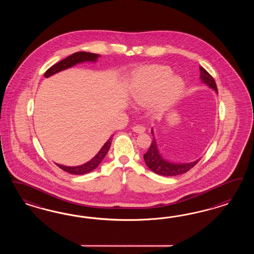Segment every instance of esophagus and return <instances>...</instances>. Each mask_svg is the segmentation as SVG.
Returning a JSON list of instances; mask_svg holds the SVG:
<instances>
[{"label": "esophagus", "instance_id": "obj_1", "mask_svg": "<svg viewBox=\"0 0 254 254\" xmlns=\"http://www.w3.org/2000/svg\"><path fill=\"white\" fill-rule=\"evenodd\" d=\"M132 130L134 131V132H136V133H143L144 131H145V127H143V126H140V125H138V126H135V127H132Z\"/></svg>", "mask_w": 254, "mask_h": 254}]
</instances>
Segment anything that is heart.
<instances>
[{"label": "heart", "instance_id": "heart-1", "mask_svg": "<svg viewBox=\"0 0 254 254\" xmlns=\"http://www.w3.org/2000/svg\"><path fill=\"white\" fill-rule=\"evenodd\" d=\"M185 88L182 77L173 75L168 66L151 65L138 69L131 80L129 97L137 104H146L154 99L157 109L169 107Z\"/></svg>", "mask_w": 254, "mask_h": 254}]
</instances>
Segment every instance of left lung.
Here are the masks:
<instances>
[{
  "label": "left lung",
  "instance_id": "8db88e82",
  "mask_svg": "<svg viewBox=\"0 0 254 254\" xmlns=\"http://www.w3.org/2000/svg\"><path fill=\"white\" fill-rule=\"evenodd\" d=\"M199 69L201 82L218 93L214 79L202 66H200ZM151 133L153 135V140L146 154L143 155V158L147 167L154 173L162 176H166V177L177 176L187 172L189 169H192L193 166H195L197 162L199 161V159H197L195 161L190 162V163H173L165 159L158 150L153 127L151 129Z\"/></svg>",
  "mask_w": 254,
  "mask_h": 254
}]
</instances>
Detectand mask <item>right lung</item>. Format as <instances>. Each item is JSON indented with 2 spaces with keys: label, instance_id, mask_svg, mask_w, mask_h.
Instances as JSON below:
<instances>
[{
  "label": "right lung",
  "instance_id": "right-lung-1",
  "mask_svg": "<svg viewBox=\"0 0 254 254\" xmlns=\"http://www.w3.org/2000/svg\"><path fill=\"white\" fill-rule=\"evenodd\" d=\"M100 55L93 54V53H88V52H77L74 54L70 55L69 57H67L66 59L62 60V62H58L57 64L53 65L51 68L46 70L45 72V77L52 76L56 73L64 70V69H69L73 66H75L76 64L79 63H84V62H96L98 61V59L100 58ZM114 137V135H112L107 141L104 143V145L101 147L99 153L96 154L93 157L91 160L86 162L83 165L80 166H75V167H69V166H64L61 164H57V166L59 168L63 169L66 172H69L70 174H75V175H83L85 173H89L92 170L98 168V166L100 165L101 161L103 160V158L105 157V155L107 154L110 147L112 144V138Z\"/></svg>",
  "mask_w": 254,
  "mask_h": 254
}]
</instances>
